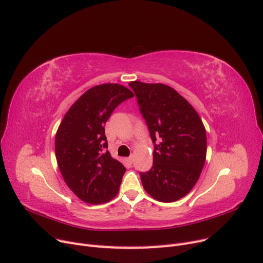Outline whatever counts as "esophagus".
I'll return each mask as SVG.
<instances>
[{
    "mask_svg": "<svg viewBox=\"0 0 263 263\" xmlns=\"http://www.w3.org/2000/svg\"><path fill=\"white\" fill-rule=\"evenodd\" d=\"M133 160H134V158H133V156H131V157H129V158H127V161L129 162V163H133Z\"/></svg>",
    "mask_w": 263,
    "mask_h": 263,
    "instance_id": "34e87169",
    "label": "esophagus"
}]
</instances>
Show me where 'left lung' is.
I'll return each instance as SVG.
<instances>
[{
	"label": "left lung",
	"instance_id": "obj_1",
	"mask_svg": "<svg viewBox=\"0 0 263 263\" xmlns=\"http://www.w3.org/2000/svg\"><path fill=\"white\" fill-rule=\"evenodd\" d=\"M155 144L153 167L141 173L145 191L160 202H175L191 191L206 159V131L196 109L163 84L131 82Z\"/></svg>",
	"mask_w": 263,
	"mask_h": 263
}]
</instances>
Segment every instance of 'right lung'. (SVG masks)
<instances>
[{
	"mask_svg": "<svg viewBox=\"0 0 263 263\" xmlns=\"http://www.w3.org/2000/svg\"><path fill=\"white\" fill-rule=\"evenodd\" d=\"M133 96L118 84L90 88L66 111L57 131L60 172L67 187L86 203H106L119 191L125 167L105 151L104 125L114 109Z\"/></svg>",
	"mask_w": 263,
	"mask_h": 263,
	"instance_id": "obj_1",
	"label": "right lung"
}]
</instances>
